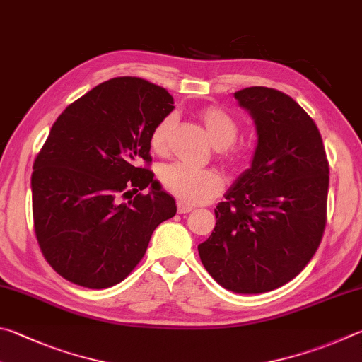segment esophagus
Here are the masks:
<instances>
[{
  "mask_svg": "<svg viewBox=\"0 0 362 362\" xmlns=\"http://www.w3.org/2000/svg\"><path fill=\"white\" fill-rule=\"evenodd\" d=\"M193 210V206H188L185 202H177V212L179 214H189Z\"/></svg>",
  "mask_w": 362,
  "mask_h": 362,
  "instance_id": "1",
  "label": "esophagus"
}]
</instances>
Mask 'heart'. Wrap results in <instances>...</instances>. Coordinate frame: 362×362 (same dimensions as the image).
Returning a JSON list of instances; mask_svg holds the SVG:
<instances>
[{"label": "heart", "mask_w": 362, "mask_h": 362, "mask_svg": "<svg viewBox=\"0 0 362 362\" xmlns=\"http://www.w3.org/2000/svg\"><path fill=\"white\" fill-rule=\"evenodd\" d=\"M201 122L207 131L210 142L220 150L221 158L229 164L239 161V155L229 148L239 134V123L225 109L209 106L201 112ZM175 117L169 114L155 124L150 134V147L156 155H164L169 147L170 131L174 128ZM161 183L164 189L185 204H201L221 192L225 180L216 169L194 168L185 163H173L161 170Z\"/></svg>", "instance_id": "1"}]
</instances>
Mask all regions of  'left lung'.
<instances>
[{"label":"left lung","mask_w":362,"mask_h":362,"mask_svg":"<svg viewBox=\"0 0 362 362\" xmlns=\"http://www.w3.org/2000/svg\"><path fill=\"white\" fill-rule=\"evenodd\" d=\"M234 96L253 117L258 146L252 168L216 206V225L198 252L226 290L258 294L293 280L320 247L329 163L317 124L291 96L267 87Z\"/></svg>","instance_id":"8db88e82"}]
</instances>
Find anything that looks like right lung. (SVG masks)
Instances as JSON below:
<instances>
[{
    "mask_svg": "<svg viewBox=\"0 0 362 362\" xmlns=\"http://www.w3.org/2000/svg\"><path fill=\"white\" fill-rule=\"evenodd\" d=\"M173 104L160 85L115 77L55 120L33 164V221L45 261L71 284H120L156 226L175 215L150 170V134Z\"/></svg>",
    "mask_w": 362,
    "mask_h": 362,
    "instance_id": "1",
    "label": "right lung"
}]
</instances>
